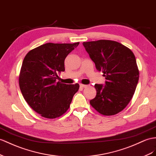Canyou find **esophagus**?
Instances as JSON below:
<instances>
[{"label":"esophagus","instance_id":"esophagus-1","mask_svg":"<svg viewBox=\"0 0 156 156\" xmlns=\"http://www.w3.org/2000/svg\"><path fill=\"white\" fill-rule=\"evenodd\" d=\"M80 86L81 87H86L87 86L85 85V84H82V83H80Z\"/></svg>","mask_w":156,"mask_h":156}]
</instances>
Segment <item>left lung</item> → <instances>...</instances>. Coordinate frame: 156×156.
<instances>
[{
	"instance_id": "8db88e82",
	"label": "left lung",
	"mask_w": 156,
	"mask_h": 156,
	"mask_svg": "<svg viewBox=\"0 0 156 156\" xmlns=\"http://www.w3.org/2000/svg\"><path fill=\"white\" fill-rule=\"evenodd\" d=\"M83 45L98 71L105 77V85L95 84L97 91L90 105L100 114L110 116L121 112L133 98L139 79L134 53L129 48L111 40L83 42Z\"/></svg>"
}]
</instances>
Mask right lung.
Here are the masks:
<instances>
[{
    "label": "right lung",
    "instance_id": "obj_1",
    "mask_svg": "<svg viewBox=\"0 0 156 156\" xmlns=\"http://www.w3.org/2000/svg\"><path fill=\"white\" fill-rule=\"evenodd\" d=\"M79 45L47 43L30 51L23 59L19 86L23 98L41 117L55 119L69 109L78 83L56 82L65 71V59Z\"/></svg>",
    "mask_w": 156,
    "mask_h": 156
}]
</instances>
